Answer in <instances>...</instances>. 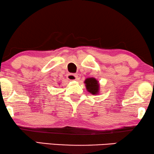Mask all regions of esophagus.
Returning a JSON list of instances; mask_svg holds the SVG:
<instances>
[{
  "label": "esophagus",
  "mask_w": 154,
  "mask_h": 154,
  "mask_svg": "<svg viewBox=\"0 0 154 154\" xmlns=\"http://www.w3.org/2000/svg\"><path fill=\"white\" fill-rule=\"evenodd\" d=\"M66 78L69 81H75L77 79L78 75L75 73H69Z\"/></svg>",
  "instance_id": "esophagus-1"
}]
</instances>
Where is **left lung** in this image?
Listing matches in <instances>:
<instances>
[{
  "label": "left lung",
  "mask_w": 154,
  "mask_h": 154,
  "mask_svg": "<svg viewBox=\"0 0 154 154\" xmlns=\"http://www.w3.org/2000/svg\"><path fill=\"white\" fill-rule=\"evenodd\" d=\"M85 83L86 84V88L88 91L90 92L92 94H96L98 93L99 91V84L98 81L94 78H90L87 79L85 81Z\"/></svg>",
  "instance_id": "obj_1"
}]
</instances>
